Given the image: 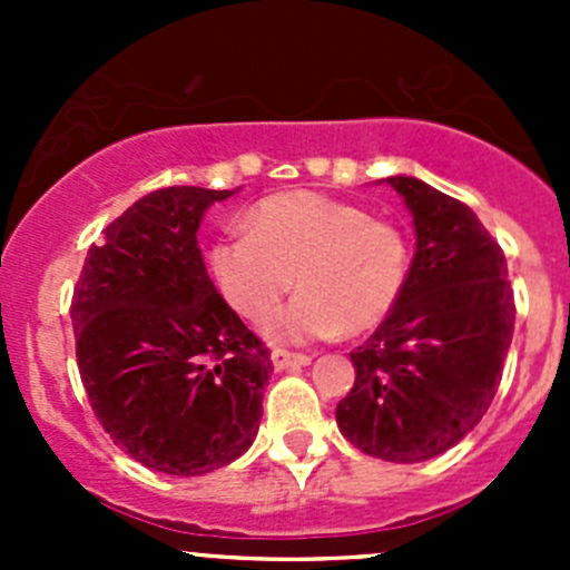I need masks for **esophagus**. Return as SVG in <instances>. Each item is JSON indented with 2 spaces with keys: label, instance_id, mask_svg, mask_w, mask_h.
<instances>
[{
  "label": "esophagus",
  "instance_id": "1",
  "mask_svg": "<svg viewBox=\"0 0 570 570\" xmlns=\"http://www.w3.org/2000/svg\"><path fill=\"white\" fill-rule=\"evenodd\" d=\"M269 358H273V366L275 370H292V366H306V364H312V355H306V353H289V350H273V355H269Z\"/></svg>",
  "mask_w": 570,
  "mask_h": 570
}]
</instances>
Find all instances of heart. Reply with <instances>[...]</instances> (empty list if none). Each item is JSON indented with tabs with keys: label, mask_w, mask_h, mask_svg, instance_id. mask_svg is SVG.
<instances>
[{
	"label": "heart",
	"mask_w": 570,
	"mask_h": 570,
	"mask_svg": "<svg viewBox=\"0 0 570 570\" xmlns=\"http://www.w3.org/2000/svg\"><path fill=\"white\" fill-rule=\"evenodd\" d=\"M212 273L226 301L264 322L281 297L303 289L267 322L273 342H314L372 331L392 314L407 278V243L389 220L361 206L295 189L264 198L245 234L212 248Z\"/></svg>",
	"instance_id": "1"
}]
</instances>
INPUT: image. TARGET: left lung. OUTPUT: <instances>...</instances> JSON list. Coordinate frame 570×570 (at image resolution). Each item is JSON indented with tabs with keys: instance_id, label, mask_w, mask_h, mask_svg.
I'll return each mask as SVG.
<instances>
[{
	"instance_id": "1",
	"label": "left lung",
	"mask_w": 570,
	"mask_h": 570,
	"mask_svg": "<svg viewBox=\"0 0 570 570\" xmlns=\"http://www.w3.org/2000/svg\"><path fill=\"white\" fill-rule=\"evenodd\" d=\"M386 181L411 209L416 253L392 314L350 353L355 383L336 422L366 455L422 463L491 407L515 301L504 253L469 206L413 176Z\"/></svg>"
}]
</instances>
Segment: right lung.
Listing matches in <instances>:
<instances>
[{
  "instance_id": "add662e5",
  "label": "right lung",
  "mask_w": 570,
  "mask_h": 570,
  "mask_svg": "<svg viewBox=\"0 0 570 570\" xmlns=\"http://www.w3.org/2000/svg\"><path fill=\"white\" fill-rule=\"evenodd\" d=\"M232 189L142 195L90 245L71 301L77 364L115 446L148 469L198 476L258 433L269 350L206 275L204 212Z\"/></svg>"
}]
</instances>
